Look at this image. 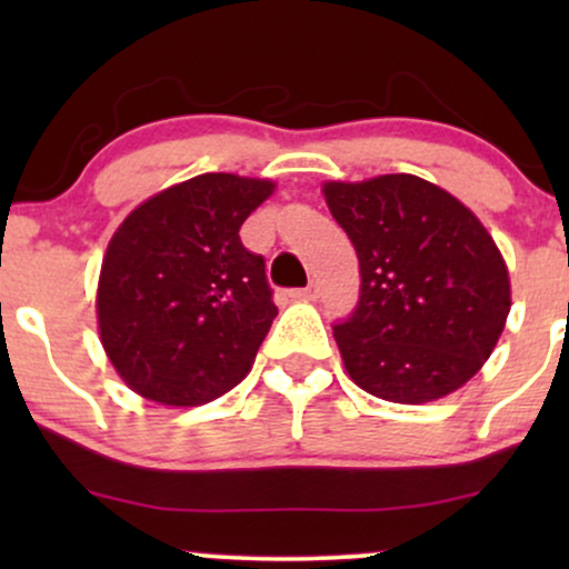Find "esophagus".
I'll return each mask as SVG.
<instances>
[{
	"label": "esophagus",
	"mask_w": 569,
	"mask_h": 569,
	"mask_svg": "<svg viewBox=\"0 0 569 569\" xmlns=\"http://www.w3.org/2000/svg\"><path fill=\"white\" fill-rule=\"evenodd\" d=\"M318 291H321V289H318V283H307L305 289H297L291 293V297L293 299H316Z\"/></svg>",
	"instance_id": "1"
}]
</instances>
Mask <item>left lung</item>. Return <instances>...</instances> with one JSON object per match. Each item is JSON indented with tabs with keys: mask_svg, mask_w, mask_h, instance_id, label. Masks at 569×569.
<instances>
[{
	"mask_svg": "<svg viewBox=\"0 0 569 569\" xmlns=\"http://www.w3.org/2000/svg\"><path fill=\"white\" fill-rule=\"evenodd\" d=\"M361 264V297L335 339L350 380L393 403L455 393L485 367L511 310L492 234L447 189L411 173L326 181Z\"/></svg>",
	"mask_w": 569,
	"mask_h": 569,
	"instance_id": "1",
	"label": "left lung"
}]
</instances>
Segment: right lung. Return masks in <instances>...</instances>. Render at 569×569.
I'll use <instances>...</instances> for the list:
<instances>
[{
  "label": "right lung",
  "instance_id": "add662e5",
  "mask_svg": "<svg viewBox=\"0 0 569 569\" xmlns=\"http://www.w3.org/2000/svg\"><path fill=\"white\" fill-rule=\"evenodd\" d=\"M276 184L202 173L117 227L98 278V331L117 375L166 407H200L251 371L278 307L240 227Z\"/></svg>",
  "mask_w": 569,
  "mask_h": 569
}]
</instances>
